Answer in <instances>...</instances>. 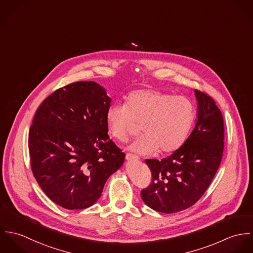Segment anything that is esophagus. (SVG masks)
I'll use <instances>...</instances> for the list:
<instances>
[{"instance_id":"34e87169","label":"esophagus","mask_w":253,"mask_h":253,"mask_svg":"<svg viewBox=\"0 0 253 253\" xmlns=\"http://www.w3.org/2000/svg\"><path fill=\"white\" fill-rule=\"evenodd\" d=\"M126 159L128 162H136V161H138V158L136 156H134V155H131V154H126Z\"/></svg>"}]
</instances>
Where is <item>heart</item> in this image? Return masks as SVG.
Returning a JSON list of instances; mask_svg holds the SVG:
<instances>
[{"mask_svg":"<svg viewBox=\"0 0 253 253\" xmlns=\"http://www.w3.org/2000/svg\"><path fill=\"white\" fill-rule=\"evenodd\" d=\"M195 117L196 109L189 98L145 88L130 92L126 104L110 105L105 121L109 133L121 141L126 140L139 123L143 134L127 149L151 155L157 150L168 154L179 149L189 135Z\"/></svg>","mask_w":253,"mask_h":253,"instance_id":"obj_1","label":"heart"}]
</instances>
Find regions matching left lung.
Instances as JSON below:
<instances>
[{"instance_id": "8db88e82", "label": "left lung", "mask_w": 253, "mask_h": 253, "mask_svg": "<svg viewBox=\"0 0 253 253\" xmlns=\"http://www.w3.org/2000/svg\"><path fill=\"white\" fill-rule=\"evenodd\" d=\"M197 119L186 141L170 156L146 160L151 185L141 198L152 210L173 213L196 204L209 188L221 163L224 148L222 114L213 99L195 90Z\"/></svg>"}]
</instances>
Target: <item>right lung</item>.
<instances>
[{"instance_id": "add662e5", "label": "right lung", "mask_w": 253, "mask_h": 253, "mask_svg": "<svg viewBox=\"0 0 253 253\" xmlns=\"http://www.w3.org/2000/svg\"><path fill=\"white\" fill-rule=\"evenodd\" d=\"M112 99L95 82H77L40 105L29 131L31 169L56 205L83 210L100 198L125 154L110 140L105 121Z\"/></svg>"}]
</instances>
